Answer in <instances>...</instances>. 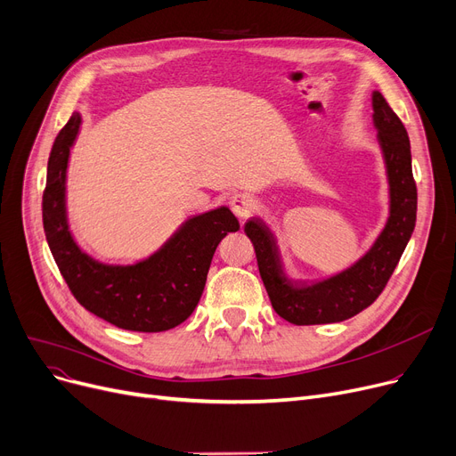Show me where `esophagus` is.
Returning <instances> with one entry per match:
<instances>
[{"label": "esophagus", "mask_w": 456, "mask_h": 456, "mask_svg": "<svg viewBox=\"0 0 456 456\" xmlns=\"http://www.w3.org/2000/svg\"><path fill=\"white\" fill-rule=\"evenodd\" d=\"M254 208H256V202L250 194H245V192L235 194V197L232 199V209L237 216H240V219H247Z\"/></svg>", "instance_id": "obj_1"}]
</instances>
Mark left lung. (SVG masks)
<instances>
[{"mask_svg": "<svg viewBox=\"0 0 456 456\" xmlns=\"http://www.w3.org/2000/svg\"><path fill=\"white\" fill-rule=\"evenodd\" d=\"M373 127L387 182V219L354 264L317 280L288 273L271 226L252 216L245 233L254 245L259 274L274 312L293 324H327L360 314L384 289L416 226L418 191L411 176L410 139L403 122L379 91L371 94Z\"/></svg>", "mask_w": 456, "mask_h": 456, "instance_id": "8db88e82", "label": "left lung"}]
</instances>
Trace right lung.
Returning a JSON list of instances; mask_svg holds the SVG:
<instances>
[{"instance_id":"obj_1","label":"right lung","mask_w":456,"mask_h":456,"mask_svg":"<svg viewBox=\"0 0 456 456\" xmlns=\"http://www.w3.org/2000/svg\"><path fill=\"white\" fill-rule=\"evenodd\" d=\"M83 118L76 111L48 159L42 223L55 264L83 308L134 332H163L182 324L202 297L211 257L240 223L228 206L192 215L150 256L134 264H107L85 252L69 224L67 176Z\"/></svg>"}]
</instances>
